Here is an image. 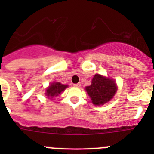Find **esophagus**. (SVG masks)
Wrapping results in <instances>:
<instances>
[{
	"mask_svg": "<svg viewBox=\"0 0 154 154\" xmlns=\"http://www.w3.org/2000/svg\"><path fill=\"white\" fill-rule=\"evenodd\" d=\"M74 86L75 87H77V88H79V87L81 86V83H80V82H79V83L74 84Z\"/></svg>",
	"mask_w": 154,
	"mask_h": 154,
	"instance_id": "esophagus-1",
	"label": "esophagus"
}]
</instances>
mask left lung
<instances>
[{
  "instance_id": "1",
  "label": "left lung",
  "mask_w": 154,
  "mask_h": 154,
  "mask_svg": "<svg viewBox=\"0 0 154 154\" xmlns=\"http://www.w3.org/2000/svg\"><path fill=\"white\" fill-rule=\"evenodd\" d=\"M116 89L114 80L98 74L93 77L92 84L85 87V90L90 96L92 103L96 106L103 105L109 101L116 94Z\"/></svg>"
}]
</instances>
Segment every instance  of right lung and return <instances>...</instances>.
Masks as SVG:
<instances>
[{
  "instance_id": "add662e5",
  "label": "right lung",
  "mask_w": 154,
  "mask_h": 154,
  "mask_svg": "<svg viewBox=\"0 0 154 154\" xmlns=\"http://www.w3.org/2000/svg\"><path fill=\"white\" fill-rule=\"evenodd\" d=\"M67 87V85H62L60 82H53L46 89V95H47L48 97L53 98L54 96H58Z\"/></svg>"
}]
</instances>
